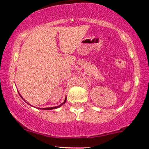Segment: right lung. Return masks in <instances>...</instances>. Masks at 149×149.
I'll list each match as a JSON object with an SVG mask.
<instances>
[{
	"instance_id": "add662e5",
	"label": "right lung",
	"mask_w": 149,
	"mask_h": 149,
	"mask_svg": "<svg viewBox=\"0 0 149 149\" xmlns=\"http://www.w3.org/2000/svg\"><path fill=\"white\" fill-rule=\"evenodd\" d=\"M20 97H21L23 99V97H22L21 96V95H20ZM23 100H24V99H23ZM66 98H65L64 102H63V103H61V104H60V105L57 106V107H49V108H43V109H43V110H52V109H57V108H59V107H61V106H62L63 104H64L65 103V102H66ZM25 102H26V101H25Z\"/></svg>"
}]
</instances>
